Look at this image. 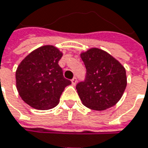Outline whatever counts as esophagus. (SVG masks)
I'll list each match as a JSON object with an SVG mask.
<instances>
[{
	"label": "esophagus",
	"mask_w": 148,
	"mask_h": 148,
	"mask_svg": "<svg viewBox=\"0 0 148 148\" xmlns=\"http://www.w3.org/2000/svg\"><path fill=\"white\" fill-rule=\"evenodd\" d=\"M71 81H72V84L74 86V85L77 83V78H76V77H74V78L71 79Z\"/></svg>",
	"instance_id": "1"
}]
</instances>
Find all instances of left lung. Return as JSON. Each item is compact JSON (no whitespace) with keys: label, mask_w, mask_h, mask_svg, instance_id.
Masks as SVG:
<instances>
[{"label":"left lung","mask_w":148,"mask_h":148,"mask_svg":"<svg viewBox=\"0 0 148 148\" xmlns=\"http://www.w3.org/2000/svg\"><path fill=\"white\" fill-rule=\"evenodd\" d=\"M80 56L86 69L85 79L76 85L82 103L96 110L115 105L127 86L125 69L110 54L97 48Z\"/></svg>","instance_id":"obj_1"}]
</instances>
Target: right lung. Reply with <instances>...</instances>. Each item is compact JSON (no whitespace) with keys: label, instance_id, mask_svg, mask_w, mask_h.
<instances>
[{"label":"right lung","instance_id":"right-lung-1","mask_svg":"<svg viewBox=\"0 0 148 148\" xmlns=\"http://www.w3.org/2000/svg\"><path fill=\"white\" fill-rule=\"evenodd\" d=\"M62 54L54 46H42L30 53L16 71V86L21 99L38 110L57 105L64 88L71 84L58 62Z\"/></svg>","mask_w":148,"mask_h":148}]
</instances>
